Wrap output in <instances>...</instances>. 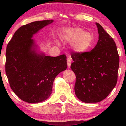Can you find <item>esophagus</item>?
I'll list each match as a JSON object with an SVG mask.
<instances>
[{
    "label": "esophagus",
    "instance_id": "esophagus-1",
    "mask_svg": "<svg viewBox=\"0 0 126 126\" xmlns=\"http://www.w3.org/2000/svg\"><path fill=\"white\" fill-rule=\"evenodd\" d=\"M67 67L70 68V65H71V60L70 59H68L67 60Z\"/></svg>",
    "mask_w": 126,
    "mask_h": 126
}]
</instances>
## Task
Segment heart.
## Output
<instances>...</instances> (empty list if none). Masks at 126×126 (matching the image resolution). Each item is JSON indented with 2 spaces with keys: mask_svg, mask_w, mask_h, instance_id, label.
Returning <instances> with one entry per match:
<instances>
[{
  "mask_svg": "<svg viewBox=\"0 0 126 126\" xmlns=\"http://www.w3.org/2000/svg\"><path fill=\"white\" fill-rule=\"evenodd\" d=\"M61 38L67 43H72V48L79 53L86 51L92 46L93 37L90 33L79 28H69L63 30Z\"/></svg>",
  "mask_w": 126,
  "mask_h": 126,
  "instance_id": "obj_1",
  "label": "heart"
}]
</instances>
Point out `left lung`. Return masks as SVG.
<instances>
[{
	"instance_id": "8db88e82",
	"label": "left lung",
	"mask_w": 126,
	"mask_h": 126,
	"mask_svg": "<svg viewBox=\"0 0 126 126\" xmlns=\"http://www.w3.org/2000/svg\"><path fill=\"white\" fill-rule=\"evenodd\" d=\"M98 41L91 51L72 53L70 68L76 75L75 94L86 103L104 99L117 82L119 56L112 37L96 23Z\"/></svg>"
}]
</instances>
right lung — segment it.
Listing matches in <instances>:
<instances>
[{
  "label": "right lung",
  "instance_id": "1",
  "mask_svg": "<svg viewBox=\"0 0 126 126\" xmlns=\"http://www.w3.org/2000/svg\"><path fill=\"white\" fill-rule=\"evenodd\" d=\"M53 22L35 21L22 26L7 46L5 71L10 86L28 103L46 100L51 94L55 78L67 67L65 54L51 57L35 50L33 35Z\"/></svg>",
  "mask_w": 126,
  "mask_h": 126
}]
</instances>
